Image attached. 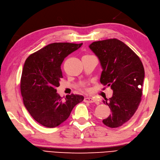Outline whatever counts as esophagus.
I'll list each match as a JSON object with an SVG mask.
<instances>
[{"mask_svg": "<svg viewBox=\"0 0 160 160\" xmlns=\"http://www.w3.org/2000/svg\"><path fill=\"white\" fill-rule=\"evenodd\" d=\"M84 101L86 103H94L95 102V99L92 97H85Z\"/></svg>", "mask_w": 160, "mask_h": 160, "instance_id": "1", "label": "esophagus"}]
</instances>
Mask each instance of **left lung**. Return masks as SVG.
I'll list each match as a JSON object with an SVG mask.
<instances>
[{
    "label": "left lung",
    "instance_id": "left-lung-1",
    "mask_svg": "<svg viewBox=\"0 0 160 160\" xmlns=\"http://www.w3.org/2000/svg\"><path fill=\"white\" fill-rule=\"evenodd\" d=\"M89 48L98 57L103 69L101 83L113 90L112 97L103 101L112 111L103 123L118 128L132 117L141 103L143 65L132 49L116 38L93 42Z\"/></svg>",
    "mask_w": 160,
    "mask_h": 160
}]
</instances>
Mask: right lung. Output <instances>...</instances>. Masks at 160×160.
Listing matches in <instances>:
<instances>
[{
	"mask_svg": "<svg viewBox=\"0 0 160 160\" xmlns=\"http://www.w3.org/2000/svg\"><path fill=\"white\" fill-rule=\"evenodd\" d=\"M82 43L55 42L32 53L26 59L20 89L23 104L32 117L47 128H55L66 120L73 108L84 100L79 95L62 99L57 93L63 78L61 65Z\"/></svg>",
	"mask_w": 160,
	"mask_h": 160,
	"instance_id": "1",
	"label": "right lung"
}]
</instances>
